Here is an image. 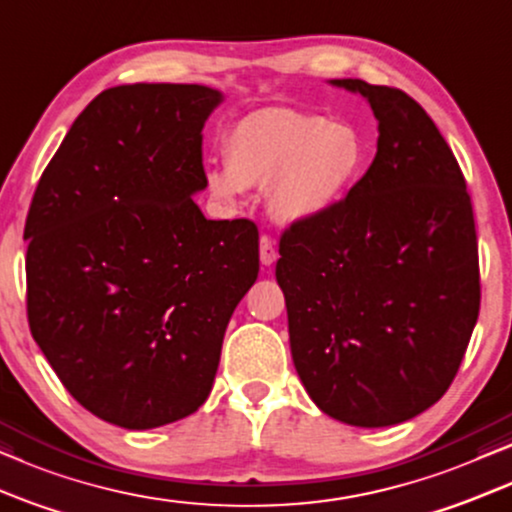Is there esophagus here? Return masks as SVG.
Listing matches in <instances>:
<instances>
[{"label": "esophagus", "instance_id": "obj_1", "mask_svg": "<svg viewBox=\"0 0 512 512\" xmlns=\"http://www.w3.org/2000/svg\"><path fill=\"white\" fill-rule=\"evenodd\" d=\"M278 260V250H276V243L271 241L269 236H262L260 238V262L262 267H271Z\"/></svg>", "mask_w": 512, "mask_h": 512}]
</instances>
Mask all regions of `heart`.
Here are the masks:
<instances>
[{
	"instance_id": "heart-1",
	"label": "heart",
	"mask_w": 512,
	"mask_h": 512,
	"mask_svg": "<svg viewBox=\"0 0 512 512\" xmlns=\"http://www.w3.org/2000/svg\"><path fill=\"white\" fill-rule=\"evenodd\" d=\"M224 168H208L206 192L236 206L243 189L267 187V208L283 227L335 210L358 185L367 147L356 128L290 107L245 114L222 138Z\"/></svg>"
}]
</instances>
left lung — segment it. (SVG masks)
<instances>
[{
	"mask_svg": "<svg viewBox=\"0 0 512 512\" xmlns=\"http://www.w3.org/2000/svg\"><path fill=\"white\" fill-rule=\"evenodd\" d=\"M372 166L335 210L281 238L292 363L320 412L360 428L438 403L478 323V238L459 163L410 95L360 79Z\"/></svg>",
	"mask_w": 512,
	"mask_h": 512,
	"instance_id": "8db88e82",
	"label": "left lung"
}]
</instances>
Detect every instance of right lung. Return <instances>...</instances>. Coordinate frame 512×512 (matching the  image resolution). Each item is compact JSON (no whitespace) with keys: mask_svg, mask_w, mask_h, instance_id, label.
Listing matches in <instances>:
<instances>
[{"mask_svg":"<svg viewBox=\"0 0 512 512\" xmlns=\"http://www.w3.org/2000/svg\"><path fill=\"white\" fill-rule=\"evenodd\" d=\"M201 84H124L79 114L25 222L27 320L79 405L128 431L194 414L260 271L248 220H206Z\"/></svg>","mask_w":512,"mask_h":512,"instance_id":"add662e5","label":"right lung"}]
</instances>
